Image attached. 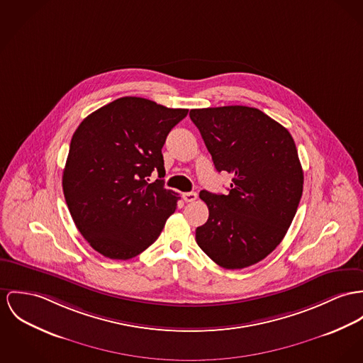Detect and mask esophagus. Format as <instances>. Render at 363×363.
<instances>
[{"mask_svg": "<svg viewBox=\"0 0 363 363\" xmlns=\"http://www.w3.org/2000/svg\"><path fill=\"white\" fill-rule=\"evenodd\" d=\"M196 197H197V195H196L195 192H186V194L182 195V199H184L186 203L195 201Z\"/></svg>", "mask_w": 363, "mask_h": 363, "instance_id": "34e87169", "label": "esophagus"}]
</instances>
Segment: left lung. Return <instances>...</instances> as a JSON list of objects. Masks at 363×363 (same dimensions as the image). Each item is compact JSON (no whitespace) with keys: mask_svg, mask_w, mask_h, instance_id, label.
Here are the masks:
<instances>
[{"mask_svg":"<svg viewBox=\"0 0 363 363\" xmlns=\"http://www.w3.org/2000/svg\"><path fill=\"white\" fill-rule=\"evenodd\" d=\"M217 171L233 175L228 195L200 192L208 207L196 242L225 269H242L279 246L303 195L304 174L290 133L249 106L192 109Z\"/></svg>","mask_w":363,"mask_h":363,"instance_id":"8db88e82","label":"left lung"}]
</instances>
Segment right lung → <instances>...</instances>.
Returning <instances> with one entry per match:
<instances>
[{
    "label": "right lung",
    "mask_w": 363,
    "mask_h": 363,
    "mask_svg": "<svg viewBox=\"0 0 363 363\" xmlns=\"http://www.w3.org/2000/svg\"><path fill=\"white\" fill-rule=\"evenodd\" d=\"M186 114L188 109L123 96L77 127L62 186L72 218L94 250L130 259L159 238L179 199L164 188L162 147ZM153 170L161 179L149 184Z\"/></svg>",
    "instance_id": "add662e5"
}]
</instances>
